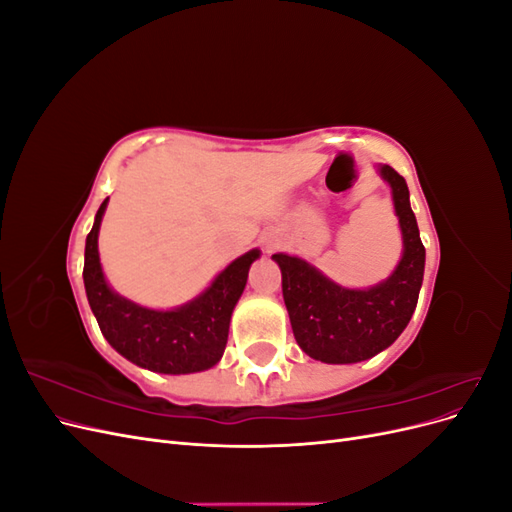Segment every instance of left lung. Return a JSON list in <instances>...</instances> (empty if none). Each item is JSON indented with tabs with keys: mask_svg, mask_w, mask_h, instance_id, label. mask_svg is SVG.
<instances>
[{
	"mask_svg": "<svg viewBox=\"0 0 512 512\" xmlns=\"http://www.w3.org/2000/svg\"><path fill=\"white\" fill-rule=\"evenodd\" d=\"M391 185L404 254L397 269L367 290L342 288L303 258L273 254L282 269V292L292 333L305 354L322 363H359L371 359L408 327L425 273V247L410 207L406 179L380 166Z\"/></svg>",
	"mask_w": 512,
	"mask_h": 512,
	"instance_id": "left-lung-1",
	"label": "left lung"
}]
</instances>
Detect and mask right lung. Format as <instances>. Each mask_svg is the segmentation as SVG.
<instances>
[{"mask_svg": "<svg viewBox=\"0 0 512 512\" xmlns=\"http://www.w3.org/2000/svg\"><path fill=\"white\" fill-rule=\"evenodd\" d=\"M106 200L100 205L94 228L87 235L83 267L87 301L106 342L134 365L158 374H194L213 367L222 359L232 309L241 297L247 273L260 256V250H250L232 260L211 286L190 303L170 312L141 307L119 297L104 280L98 232Z\"/></svg>", "mask_w": 512, "mask_h": 512, "instance_id": "1", "label": "right lung"}]
</instances>
